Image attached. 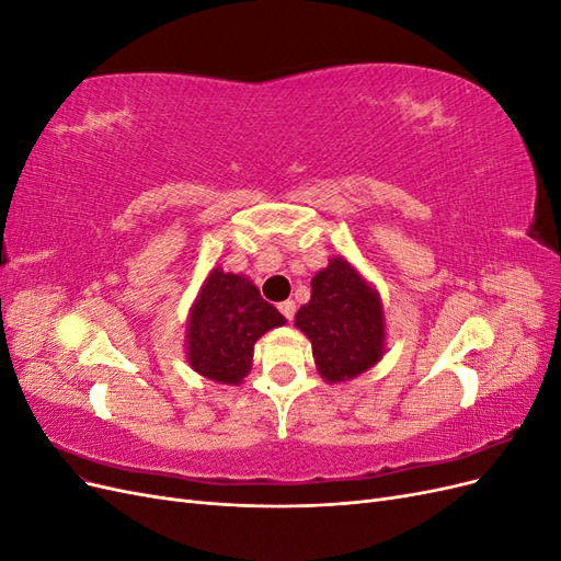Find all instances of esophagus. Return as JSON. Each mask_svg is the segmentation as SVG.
I'll list each match as a JSON object with an SVG mask.
<instances>
[{"label":"esophagus","instance_id":"esophagus-1","mask_svg":"<svg viewBox=\"0 0 561 561\" xmlns=\"http://www.w3.org/2000/svg\"><path fill=\"white\" fill-rule=\"evenodd\" d=\"M278 309H280V313H283L287 320H293V318H295V311H297V304H295L293 299H287V301L278 304Z\"/></svg>","mask_w":561,"mask_h":561}]
</instances>
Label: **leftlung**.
Wrapping results in <instances>:
<instances>
[{"label":"left lung","instance_id":"8db88e82","mask_svg":"<svg viewBox=\"0 0 561 561\" xmlns=\"http://www.w3.org/2000/svg\"><path fill=\"white\" fill-rule=\"evenodd\" d=\"M295 325L311 339L320 377L330 383L363 375L383 355L379 295L342 257L318 271L311 301L297 311Z\"/></svg>","mask_w":561,"mask_h":561}]
</instances>
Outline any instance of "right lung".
<instances>
[{
  "label": "right lung",
  "instance_id": "1",
  "mask_svg": "<svg viewBox=\"0 0 561 561\" xmlns=\"http://www.w3.org/2000/svg\"><path fill=\"white\" fill-rule=\"evenodd\" d=\"M285 325L276 307L248 278L210 271L186 325L190 365L219 383H241L250 371L257 339Z\"/></svg>",
  "mask_w": 561,
  "mask_h": 561
}]
</instances>
